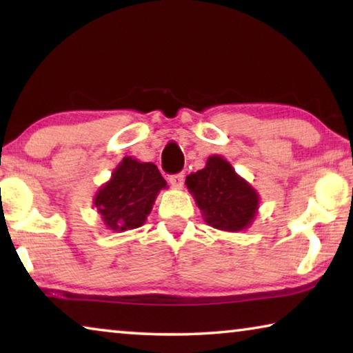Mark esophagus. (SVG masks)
Instances as JSON below:
<instances>
[{
  "label": "esophagus",
  "instance_id": "esophagus-1",
  "mask_svg": "<svg viewBox=\"0 0 353 353\" xmlns=\"http://www.w3.org/2000/svg\"><path fill=\"white\" fill-rule=\"evenodd\" d=\"M183 182H185V174H183V172H179V174H174V176L170 177V183L174 188H182L183 187Z\"/></svg>",
  "mask_w": 353,
  "mask_h": 353
}]
</instances>
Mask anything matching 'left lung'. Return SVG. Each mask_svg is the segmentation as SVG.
Segmentation results:
<instances>
[{"label":"left lung","instance_id":"8db88e82","mask_svg":"<svg viewBox=\"0 0 353 353\" xmlns=\"http://www.w3.org/2000/svg\"><path fill=\"white\" fill-rule=\"evenodd\" d=\"M185 183L208 225L240 232L252 224L259 210V193L224 157H208L205 168L191 172Z\"/></svg>","mask_w":353,"mask_h":353}]
</instances>
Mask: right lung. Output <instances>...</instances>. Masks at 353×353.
Here are the masks:
<instances>
[{
	"label": "right lung",
	"instance_id": "obj_1",
	"mask_svg": "<svg viewBox=\"0 0 353 353\" xmlns=\"http://www.w3.org/2000/svg\"><path fill=\"white\" fill-rule=\"evenodd\" d=\"M162 188H166V181L157 166L124 157L110 181L99 188L93 204L109 229L132 230L145 223Z\"/></svg>",
	"mask_w": 353,
	"mask_h": 353
}]
</instances>
